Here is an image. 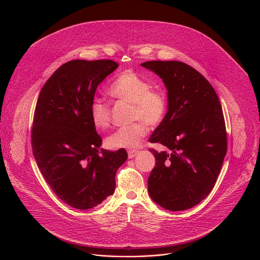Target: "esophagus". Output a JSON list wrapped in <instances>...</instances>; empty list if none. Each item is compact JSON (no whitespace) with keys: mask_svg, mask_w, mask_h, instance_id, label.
<instances>
[{"mask_svg":"<svg viewBox=\"0 0 260 260\" xmlns=\"http://www.w3.org/2000/svg\"><path fill=\"white\" fill-rule=\"evenodd\" d=\"M137 154H138V151H137V150H128V151H127V156H128L129 159L134 158Z\"/></svg>","mask_w":260,"mask_h":260,"instance_id":"1","label":"esophagus"}]
</instances>
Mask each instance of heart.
<instances>
[{
  "mask_svg": "<svg viewBox=\"0 0 260 260\" xmlns=\"http://www.w3.org/2000/svg\"><path fill=\"white\" fill-rule=\"evenodd\" d=\"M108 93L118 101L132 103L131 119L135 120L118 128L107 139L111 148L139 147L148 134L146 124L157 126L165 118L168 108L166 95L152 89V85L146 79L132 70L119 74L111 83ZM91 118L97 128H108L111 124L110 106L101 100H95L91 105Z\"/></svg>",
  "mask_w": 260,
  "mask_h": 260,
  "instance_id": "1",
  "label": "heart"
}]
</instances>
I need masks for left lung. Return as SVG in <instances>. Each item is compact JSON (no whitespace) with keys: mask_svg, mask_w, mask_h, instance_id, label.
Returning <instances> with one entry per match:
<instances>
[{"mask_svg":"<svg viewBox=\"0 0 260 260\" xmlns=\"http://www.w3.org/2000/svg\"><path fill=\"white\" fill-rule=\"evenodd\" d=\"M160 76L168 90V110L149 142L156 164L148 179L152 200L178 212L190 209L214 188L227 153L222 105L210 82L192 67L176 60L142 63Z\"/></svg>","mask_w":260,"mask_h":260,"instance_id":"1","label":"left lung"}]
</instances>
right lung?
<instances>
[{
    "label": "right lung",
    "instance_id": "obj_1",
    "mask_svg": "<svg viewBox=\"0 0 260 260\" xmlns=\"http://www.w3.org/2000/svg\"><path fill=\"white\" fill-rule=\"evenodd\" d=\"M111 59H73L60 66L38 96L31 145L37 166L53 192L67 205L88 210L115 189L124 149H100L91 118L97 86L116 68Z\"/></svg>",
    "mask_w": 260,
    "mask_h": 260
}]
</instances>
